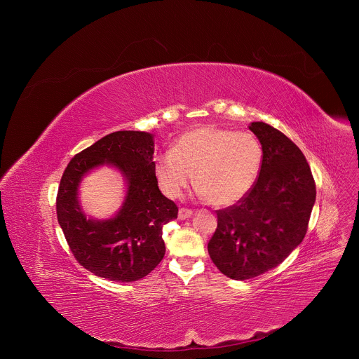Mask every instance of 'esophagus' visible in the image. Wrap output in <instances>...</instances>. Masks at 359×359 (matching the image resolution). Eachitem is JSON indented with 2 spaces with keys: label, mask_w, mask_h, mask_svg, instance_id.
<instances>
[{
  "label": "esophagus",
  "mask_w": 359,
  "mask_h": 359,
  "mask_svg": "<svg viewBox=\"0 0 359 359\" xmlns=\"http://www.w3.org/2000/svg\"><path fill=\"white\" fill-rule=\"evenodd\" d=\"M191 215H193V210H190V209H186V208H180V209H179V219H180V220H186V219H189Z\"/></svg>",
  "instance_id": "34e87169"
}]
</instances>
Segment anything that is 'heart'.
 I'll list each match as a JSON object with an SVG mask.
<instances>
[{
	"instance_id": "1",
	"label": "heart",
	"mask_w": 359,
	"mask_h": 359,
	"mask_svg": "<svg viewBox=\"0 0 359 359\" xmlns=\"http://www.w3.org/2000/svg\"><path fill=\"white\" fill-rule=\"evenodd\" d=\"M263 147L257 136L219 126H198L183 133L172 151L158 156L155 173L169 197H179L190 184L215 206H230L257 182Z\"/></svg>"
}]
</instances>
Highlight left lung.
<instances>
[{
  "mask_svg": "<svg viewBox=\"0 0 359 359\" xmlns=\"http://www.w3.org/2000/svg\"><path fill=\"white\" fill-rule=\"evenodd\" d=\"M250 130L263 147L257 182L233 206L217 213L208 250L233 280L259 277L281 264L304 240L316 203V182L299 147L264 122Z\"/></svg>",
  "mask_w": 359,
  "mask_h": 359,
  "instance_id": "obj_1",
  "label": "left lung"
}]
</instances>
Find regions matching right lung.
<instances>
[{
	"label": "right lung",
	"instance_id": "add662e5",
	"mask_svg": "<svg viewBox=\"0 0 359 359\" xmlns=\"http://www.w3.org/2000/svg\"><path fill=\"white\" fill-rule=\"evenodd\" d=\"M153 151L150 133L114 132L75 155L61 177L58 223L75 260L97 277L136 281L163 260L162 227L177 217L179 209L159 190ZM104 163L116 165L126 175L128 194L114 219L95 222L81 213L76 191L80 177Z\"/></svg>",
	"mask_w": 359,
	"mask_h": 359
}]
</instances>
